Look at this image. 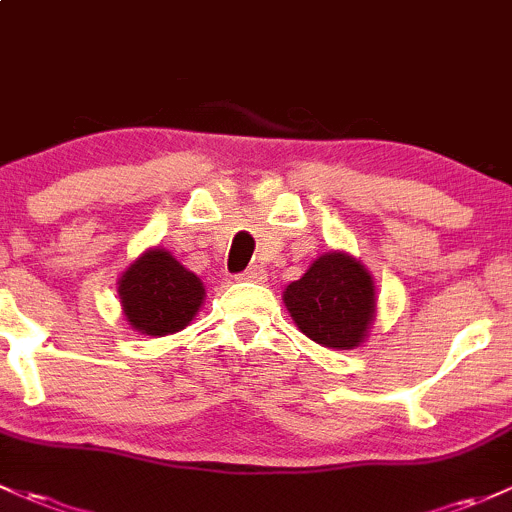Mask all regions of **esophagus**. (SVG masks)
Returning a JSON list of instances; mask_svg holds the SVG:
<instances>
[{
	"mask_svg": "<svg viewBox=\"0 0 512 512\" xmlns=\"http://www.w3.org/2000/svg\"><path fill=\"white\" fill-rule=\"evenodd\" d=\"M240 279H245V282L262 284L267 279V274H265V270H262V267H247V270L240 274Z\"/></svg>",
	"mask_w": 512,
	"mask_h": 512,
	"instance_id": "1",
	"label": "esophagus"
}]
</instances>
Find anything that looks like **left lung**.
Here are the masks:
<instances>
[{
    "mask_svg": "<svg viewBox=\"0 0 512 512\" xmlns=\"http://www.w3.org/2000/svg\"><path fill=\"white\" fill-rule=\"evenodd\" d=\"M284 306L304 336L324 348L351 351L375 321L370 272L348 252H326L284 292Z\"/></svg>",
    "mask_w": 512,
    "mask_h": 512,
    "instance_id": "8db88e82",
    "label": "left lung"
}]
</instances>
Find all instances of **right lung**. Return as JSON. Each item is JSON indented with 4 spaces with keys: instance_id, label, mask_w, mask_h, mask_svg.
<instances>
[{
    "instance_id": "add662e5",
    "label": "right lung",
    "mask_w": 512,
    "mask_h": 512,
    "mask_svg": "<svg viewBox=\"0 0 512 512\" xmlns=\"http://www.w3.org/2000/svg\"><path fill=\"white\" fill-rule=\"evenodd\" d=\"M117 284L129 326L147 336H169L186 328L206 297L201 279L161 247L142 252Z\"/></svg>"
}]
</instances>
